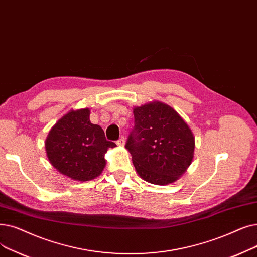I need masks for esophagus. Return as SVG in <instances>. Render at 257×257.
<instances>
[{"label":"esophagus","instance_id":"1","mask_svg":"<svg viewBox=\"0 0 257 257\" xmlns=\"http://www.w3.org/2000/svg\"><path fill=\"white\" fill-rule=\"evenodd\" d=\"M125 142H126V139H125L124 137H121V138L116 142V144L118 145V146H124V145H125Z\"/></svg>","mask_w":257,"mask_h":257}]
</instances>
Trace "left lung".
<instances>
[{"label":"left lung","instance_id":"8db88e82","mask_svg":"<svg viewBox=\"0 0 257 257\" xmlns=\"http://www.w3.org/2000/svg\"><path fill=\"white\" fill-rule=\"evenodd\" d=\"M135 126L125 147L139 175L148 183L175 182L191 164L192 131L170 106L156 102L133 110Z\"/></svg>","mask_w":257,"mask_h":257}]
</instances>
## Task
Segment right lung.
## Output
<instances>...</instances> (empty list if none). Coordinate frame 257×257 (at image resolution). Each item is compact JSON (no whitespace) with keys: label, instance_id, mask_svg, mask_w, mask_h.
I'll use <instances>...</instances> for the list:
<instances>
[{"label":"right lung","instance_id":"1","mask_svg":"<svg viewBox=\"0 0 257 257\" xmlns=\"http://www.w3.org/2000/svg\"><path fill=\"white\" fill-rule=\"evenodd\" d=\"M88 108L64 115L50 130L45 146L48 160L62 174L75 181H90L101 174L108 148L116 145L106 140L104 130L89 118Z\"/></svg>","mask_w":257,"mask_h":257}]
</instances>
